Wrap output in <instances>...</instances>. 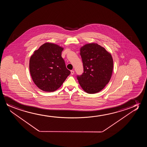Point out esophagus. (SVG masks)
Listing matches in <instances>:
<instances>
[{"mask_svg": "<svg viewBox=\"0 0 147 147\" xmlns=\"http://www.w3.org/2000/svg\"><path fill=\"white\" fill-rule=\"evenodd\" d=\"M74 74V71L71 70V74L73 75Z\"/></svg>", "mask_w": 147, "mask_h": 147, "instance_id": "1", "label": "esophagus"}]
</instances>
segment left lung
<instances>
[{"instance_id": "1", "label": "left lung", "mask_w": 147, "mask_h": 147, "mask_svg": "<svg viewBox=\"0 0 147 147\" xmlns=\"http://www.w3.org/2000/svg\"><path fill=\"white\" fill-rule=\"evenodd\" d=\"M83 71L77 78L82 88L89 94L98 92L110 80L113 63L110 53L97 44L85 45L80 49Z\"/></svg>"}]
</instances>
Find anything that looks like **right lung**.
<instances>
[{
    "label": "right lung",
    "instance_id": "1",
    "mask_svg": "<svg viewBox=\"0 0 147 147\" xmlns=\"http://www.w3.org/2000/svg\"><path fill=\"white\" fill-rule=\"evenodd\" d=\"M63 48L47 42L30 57V71L32 80L39 88L53 92L62 85L71 72L61 56Z\"/></svg>",
    "mask_w": 147,
    "mask_h": 147
}]
</instances>
